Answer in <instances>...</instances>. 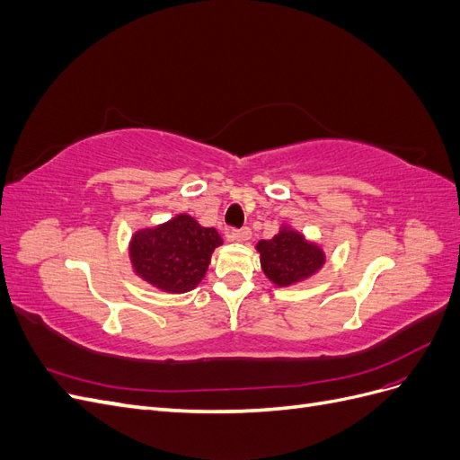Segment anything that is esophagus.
<instances>
[{"label": "esophagus", "instance_id": "esophagus-1", "mask_svg": "<svg viewBox=\"0 0 460 460\" xmlns=\"http://www.w3.org/2000/svg\"><path fill=\"white\" fill-rule=\"evenodd\" d=\"M230 238L235 242H249L252 240V230L249 228H240V230H232Z\"/></svg>", "mask_w": 460, "mask_h": 460}]
</instances>
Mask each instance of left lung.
Instances as JSON below:
<instances>
[{
  "mask_svg": "<svg viewBox=\"0 0 460 460\" xmlns=\"http://www.w3.org/2000/svg\"><path fill=\"white\" fill-rule=\"evenodd\" d=\"M261 269L278 288H294L309 280L324 267L326 253L320 243L309 240L303 232L284 225L272 240H261L257 245Z\"/></svg>",
  "mask_w": 460,
  "mask_h": 460,
  "instance_id": "8db88e82",
  "label": "left lung"
}]
</instances>
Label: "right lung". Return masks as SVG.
<instances>
[{"label":"right lung","mask_w":460,"mask_h":460,"mask_svg":"<svg viewBox=\"0 0 460 460\" xmlns=\"http://www.w3.org/2000/svg\"><path fill=\"white\" fill-rule=\"evenodd\" d=\"M222 245L217 228L201 226L188 213H178L157 226L132 234L128 257L137 278L164 294H186L198 288Z\"/></svg>","instance_id":"add662e5"}]
</instances>
